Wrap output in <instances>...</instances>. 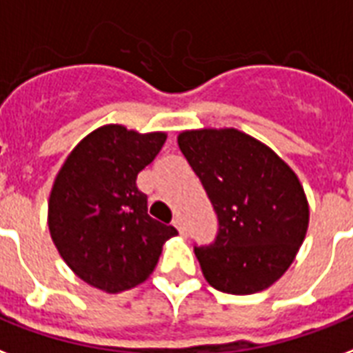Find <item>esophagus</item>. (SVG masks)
I'll use <instances>...</instances> for the list:
<instances>
[{
	"mask_svg": "<svg viewBox=\"0 0 353 353\" xmlns=\"http://www.w3.org/2000/svg\"><path fill=\"white\" fill-rule=\"evenodd\" d=\"M174 225H176V230L179 231V235L181 236H187V228H185V224H183L181 219H176L174 220Z\"/></svg>",
	"mask_w": 353,
	"mask_h": 353,
	"instance_id": "obj_1",
	"label": "esophagus"
}]
</instances>
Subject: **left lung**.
Returning a JSON list of instances; mask_svg holds the SVG:
<instances>
[{"label":"left lung","instance_id":"1","mask_svg":"<svg viewBox=\"0 0 353 353\" xmlns=\"http://www.w3.org/2000/svg\"><path fill=\"white\" fill-rule=\"evenodd\" d=\"M177 144L219 216L214 244L194 248L207 283L228 294L268 289L307 233V196L294 170L235 128L181 131Z\"/></svg>","mask_w":353,"mask_h":353}]
</instances>
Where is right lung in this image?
<instances>
[{
    "label": "right lung",
    "instance_id": "add662e5",
    "mask_svg": "<svg viewBox=\"0 0 353 353\" xmlns=\"http://www.w3.org/2000/svg\"><path fill=\"white\" fill-rule=\"evenodd\" d=\"M166 133H139L107 123L70 152L48 201V228L70 270L105 292L133 289L155 270L163 244L177 235L148 214L137 176Z\"/></svg>",
    "mask_w": 353,
    "mask_h": 353
}]
</instances>
